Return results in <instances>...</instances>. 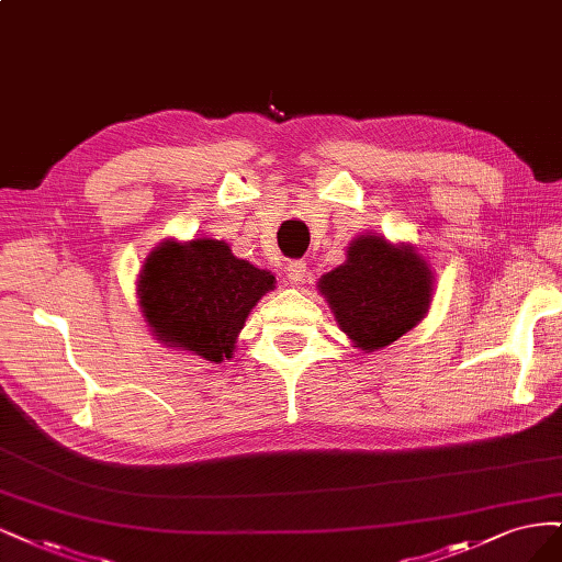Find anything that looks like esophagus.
<instances>
[{"label": "esophagus", "mask_w": 562, "mask_h": 562, "mask_svg": "<svg viewBox=\"0 0 562 562\" xmlns=\"http://www.w3.org/2000/svg\"><path fill=\"white\" fill-rule=\"evenodd\" d=\"M305 261H289L286 263V280L292 286H299L305 280Z\"/></svg>", "instance_id": "obj_1"}]
</instances>
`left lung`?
<instances>
[{
    "label": "left lung",
    "instance_id": "left-lung-1",
    "mask_svg": "<svg viewBox=\"0 0 562 562\" xmlns=\"http://www.w3.org/2000/svg\"><path fill=\"white\" fill-rule=\"evenodd\" d=\"M431 284V270L415 247L359 235L348 247V261L322 276L317 286L355 348L373 352L427 315Z\"/></svg>",
    "mask_w": 562,
    "mask_h": 562
}]
</instances>
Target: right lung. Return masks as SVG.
<instances>
[{"instance_id": "right-lung-1", "label": "right lung", "mask_w": 562, "mask_h": 562, "mask_svg": "<svg viewBox=\"0 0 562 562\" xmlns=\"http://www.w3.org/2000/svg\"><path fill=\"white\" fill-rule=\"evenodd\" d=\"M276 278L231 255L224 240L160 243L144 261L137 299L162 346L222 364L245 319Z\"/></svg>"}]
</instances>
